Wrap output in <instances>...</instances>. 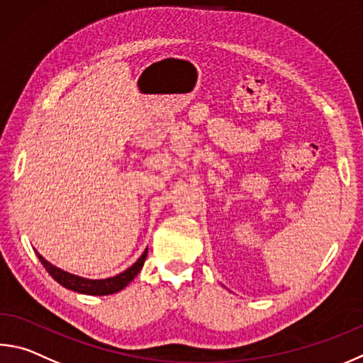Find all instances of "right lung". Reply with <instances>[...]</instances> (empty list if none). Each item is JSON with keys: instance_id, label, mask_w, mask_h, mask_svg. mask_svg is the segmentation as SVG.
<instances>
[{"instance_id": "add662e5", "label": "right lung", "mask_w": 363, "mask_h": 363, "mask_svg": "<svg viewBox=\"0 0 363 363\" xmlns=\"http://www.w3.org/2000/svg\"><path fill=\"white\" fill-rule=\"evenodd\" d=\"M36 255L39 262L43 263V267L45 268V272H48L52 278L58 282V284L69 289V291L85 294V295H111L122 291L123 287H127L130 282L135 279V276L140 273V269L144 265V260H146L147 249L144 250L140 259H138L130 268L125 269L123 273L114 276V278H106V279L81 278V276L71 274L68 272H63V269L54 267L52 263L45 260L41 254L36 252Z\"/></svg>"}]
</instances>
